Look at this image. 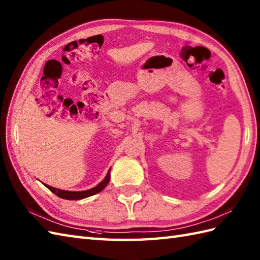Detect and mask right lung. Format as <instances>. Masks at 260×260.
Returning <instances> with one entry per match:
<instances>
[{"label":"right lung","mask_w":260,"mask_h":260,"mask_svg":"<svg viewBox=\"0 0 260 260\" xmlns=\"http://www.w3.org/2000/svg\"><path fill=\"white\" fill-rule=\"evenodd\" d=\"M110 179H111V168L108 170L105 178L103 179L99 185H96L95 187H93V188L87 189V190L70 191V190L58 189V188H55V187L48 186L46 184H44V185L47 187L48 189H50L52 192H54V194H55L58 197H61L63 199H69V201H78V199H83V198H86V197H89V196H93L95 194H98V192L102 191L107 186V184L110 183Z\"/></svg>","instance_id":"1"}]
</instances>
